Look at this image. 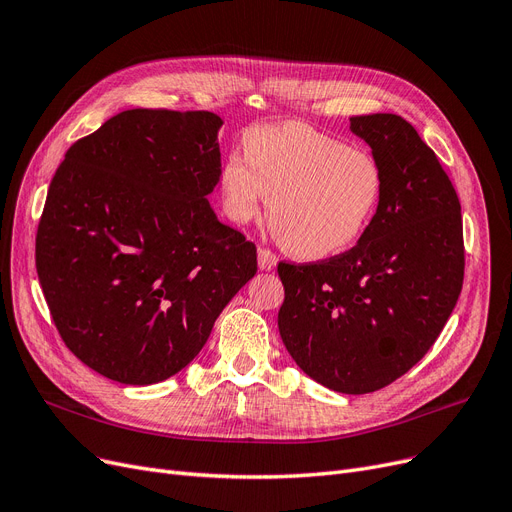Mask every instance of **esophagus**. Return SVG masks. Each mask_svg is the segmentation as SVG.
<instances>
[{
	"mask_svg": "<svg viewBox=\"0 0 512 512\" xmlns=\"http://www.w3.org/2000/svg\"><path fill=\"white\" fill-rule=\"evenodd\" d=\"M277 264V256L269 248H260L258 250V267L262 271H271Z\"/></svg>",
	"mask_w": 512,
	"mask_h": 512,
	"instance_id": "esophagus-1",
	"label": "esophagus"
}]
</instances>
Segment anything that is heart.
<instances>
[{
	"label": "heart",
	"instance_id": "obj_1",
	"mask_svg": "<svg viewBox=\"0 0 512 512\" xmlns=\"http://www.w3.org/2000/svg\"><path fill=\"white\" fill-rule=\"evenodd\" d=\"M243 153L220 168L227 216L245 224L267 218L285 250L298 258H327L349 248L370 224L384 191L378 157L349 147L302 121L254 126L243 134Z\"/></svg>",
	"mask_w": 512,
	"mask_h": 512
}]
</instances>
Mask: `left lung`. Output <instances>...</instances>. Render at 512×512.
<instances>
[{"label": "left lung", "instance_id": "obj_1", "mask_svg": "<svg viewBox=\"0 0 512 512\" xmlns=\"http://www.w3.org/2000/svg\"><path fill=\"white\" fill-rule=\"evenodd\" d=\"M351 130L384 170L378 210L357 245L319 262H279V334L300 370L336 393L384 388L428 353L464 281L460 199L435 151L393 113Z\"/></svg>", "mask_w": 512, "mask_h": 512}]
</instances>
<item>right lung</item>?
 Wrapping results in <instances>:
<instances>
[{"label": "right lung", "mask_w": 512, "mask_h": 512, "mask_svg": "<svg viewBox=\"0 0 512 512\" xmlns=\"http://www.w3.org/2000/svg\"><path fill=\"white\" fill-rule=\"evenodd\" d=\"M210 111L132 109L73 142L35 237L37 277L67 349L121 384L178 374L258 269L256 245L208 201Z\"/></svg>", "instance_id": "add662e5"}]
</instances>
